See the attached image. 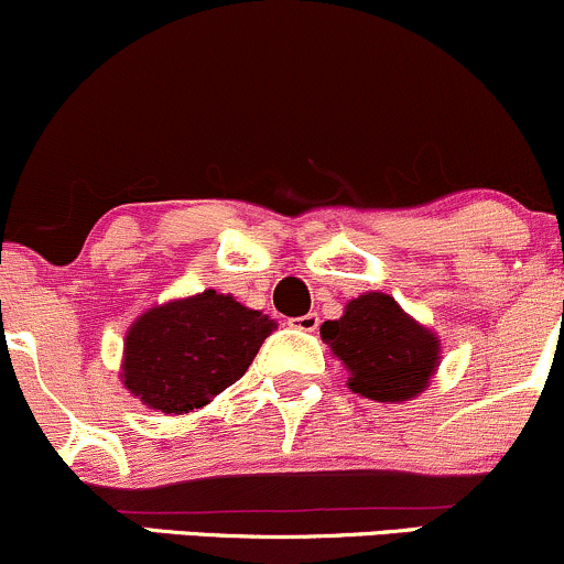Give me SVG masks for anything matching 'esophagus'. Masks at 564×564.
Instances as JSON below:
<instances>
[{
    "label": "esophagus",
    "mask_w": 564,
    "mask_h": 564,
    "mask_svg": "<svg viewBox=\"0 0 564 564\" xmlns=\"http://www.w3.org/2000/svg\"><path fill=\"white\" fill-rule=\"evenodd\" d=\"M318 324H321L318 313H307V315H300V318H292V326L300 332H315L318 329Z\"/></svg>",
    "instance_id": "34e87169"
}]
</instances>
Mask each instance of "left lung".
<instances>
[{"label":"left lung","mask_w":564,"mask_h":564,"mask_svg":"<svg viewBox=\"0 0 564 564\" xmlns=\"http://www.w3.org/2000/svg\"><path fill=\"white\" fill-rule=\"evenodd\" d=\"M321 337L348 367L350 391L367 399L406 401L436 372L438 339L388 294L350 300L343 318L321 324Z\"/></svg>","instance_id":"obj_1"}]
</instances>
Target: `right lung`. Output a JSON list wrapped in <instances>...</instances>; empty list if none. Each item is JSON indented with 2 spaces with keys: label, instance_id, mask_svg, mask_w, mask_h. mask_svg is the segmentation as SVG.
I'll list each match as a JSON object with an SVG mask.
<instances>
[{
  "label": "right lung",
  "instance_id": "right-lung-1",
  "mask_svg": "<svg viewBox=\"0 0 564 564\" xmlns=\"http://www.w3.org/2000/svg\"><path fill=\"white\" fill-rule=\"evenodd\" d=\"M275 321L208 292L152 307L126 337L122 382L165 414L200 410L251 367Z\"/></svg>",
  "mask_w": 564,
  "mask_h": 564
}]
</instances>
